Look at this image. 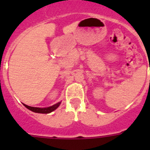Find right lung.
<instances>
[{
	"label": "right lung",
	"mask_w": 150,
	"mask_h": 150,
	"mask_svg": "<svg viewBox=\"0 0 150 150\" xmlns=\"http://www.w3.org/2000/svg\"><path fill=\"white\" fill-rule=\"evenodd\" d=\"M61 102H59L57 104H54L52 107H46V108H39V107H30V106H28L26 104H24V106L28 108L30 110L33 111L34 112H38V113H50V112H52L53 110H55V109H57L59 106L60 105Z\"/></svg>",
	"instance_id": "obj_1"
}]
</instances>
